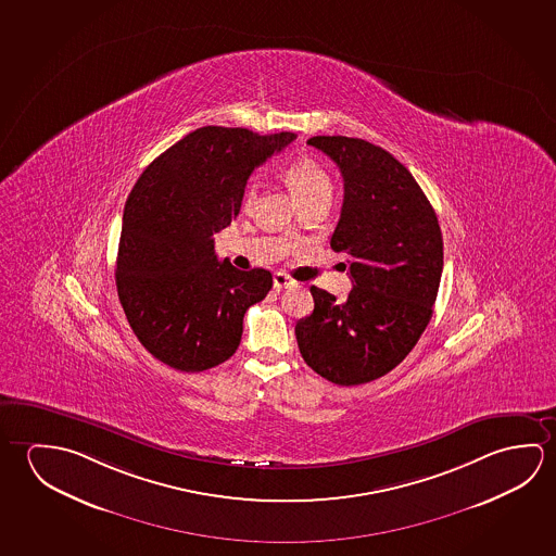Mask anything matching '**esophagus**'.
Masks as SVG:
<instances>
[{
  "label": "esophagus",
  "instance_id": "esophagus-1",
  "mask_svg": "<svg viewBox=\"0 0 556 556\" xmlns=\"http://www.w3.org/2000/svg\"><path fill=\"white\" fill-rule=\"evenodd\" d=\"M292 285H296L294 279H291L289 275L282 274V271H277L274 275V289L275 291H282V289H289Z\"/></svg>",
  "mask_w": 556,
  "mask_h": 556
}]
</instances>
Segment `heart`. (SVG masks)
<instances>
[{"mask_svg":"<svg viewBox=\"0 0 556 556\" xmlns=\"http://www.w3.org/2000/svg\"><path fill=\"white\" fill-rule=\"evenodd\" d=\"M282 176L304 205H309L314 201L331 200L333 195V182L329 178L328 170L316 159H309V156L294 159L291 164H287ZM254 201L255 182L252 180L247 184L244 195H242L244 210H250Z\"/></svg>","mask_w":556,"mask_h":556,"instance_id":"obj_1","label":"heart"}]
</instances>
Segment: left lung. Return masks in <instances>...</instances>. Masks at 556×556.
<instances>
[{
  "label": "left lung",
  "instance_id": "left-lung-1",
  "mask_svg": "<svg viewBox=\"0 0 556 556\" xmlns=\"http://www.w3.org/2000/svg\"><path fill=\"white\" fill-rule=\"evenodd\" d=\"M345 186L331 248L345 254V302L312 287L314 312L294 333L304 363L337 386L382 378L417 345L432 318L444 244L437 213L403 164L382 147L345 136L309 137Z\"/></svg>",
  "mask_w": 556,
  "mask_h": 556
}]
</instances>
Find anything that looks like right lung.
I'll return each instance as SVG.
<instances>
[{
  "instance_id": "1",
  "label": "right lung",
  "mask_w": 556,
  "mask_h": 556,
  "mask_svg": "<svg viewBox=\"0 0 556 556\" xmlns=\"http://www.w3.org/2000/svg\"><path fill=\"white\" fill-rule=\"evenodd\" d=\"M294 134L205 126L139 176L124 210L116 287L141 345L180 372L237 353L247 309L274 285L267 269L219 262L213 235L237 219L250 174Z\"/></svg>"
}]
</instances>
